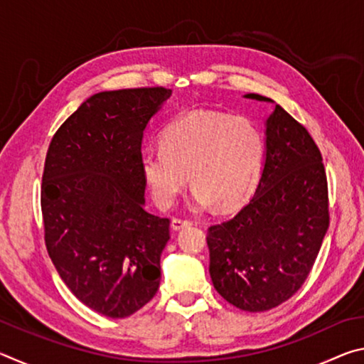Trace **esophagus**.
<instances>
[{
  "label": "esophagus",
  "mask_w": 364,
  "mask_h": 364,
  "mask_svg": "<svg viewBox=\"0 0 364 364\" xmlns=\"http://www.w3.org/2000/svg\"><path fill=\"white\" fill-rule=\"evenodd\" d=\"M191 225H193V223H191L189 220H183V218H173V220H171V228H173L175 231H180V230H183V228H188Z\"/></svg>",
  "instance_id": "obj_1"
}]
</instances>
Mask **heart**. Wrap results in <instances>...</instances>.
Returning <instances> with one entry per match:
<instances>
[{"label": "heart", "mask_w": 364, "mask_h": 364, "mask_svg": "<svg viewBox=\"0 0 364 364\" xmlns=\"http://www.w3.org/2000/svg\"><path fill=\"white\" fill-rule=\"evenodd\" d=\"M263 159L264 139L254 122L215 110H193L168 123L160 149L146 151L139 167L152 200L162 210L178 200L188 178L196 205L232 210L250 197Z\"/></svg>", "instance_id": "1"}]
</instances>
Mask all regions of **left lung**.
I'll return each instance as SVG.
<instances>
[{
    "label": "left lung",
    "mask_w": 364,
    "mask_h": 364,
    "mask_svg": "<svg viewBox=\"0 0 364 364\" xmlns=\"http://www.w3.org/2000/svg\"><path fill=\"white\" fill-rule=\"evenodd\" d=\"M245 97L273 102L254 93ZM328 228L321 152L306 128L276 104L254 197L236 217L208 228L213 287L244 311L281 305L306 281Z\"/></svg>",
    "instance_id": "1"
}]
</instances>
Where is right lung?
<instances>
[{"instance_id": "add662e5", "label": "right lung", "mask_w": 364, "mask_h": 364, "mask_svg": "<svg viewBox=\"0 0 364 364\" xmlns=\"http://www.w3.org/2000/svg\"><path fill=\"white\" fill-rule=\"evenodd\" d=\"M171 90L132 88L88 97L51 139L41 183L48 254L91 310L127 318L160 284L170 220L146 212L141 143Z\"/></svg>"}]
</instances>
